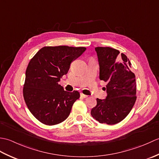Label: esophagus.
Masks as SVG:
<instances>
[{
    "label": "esophagus",
    "mask_w": 159,
    "mask_h": 159,
    "mask_svg": "<svg viewBox=\"0 0 159 159\" xmlns=\"http://www.w3.org/2000/svg\"><path fill=\"white\" fill-rule=\"evenodd\" d=\"M80 96H81L82 98H86L88 96H87V95H85V94H83V93H80Z\"/></svg>",
    "instance_id": "34e87169"
}]
</instances>
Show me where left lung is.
I'll return each mask as SVG.
<instances>
[{"instance_id":"1","label":"left lung","mask_w":159,"mask_h":159,"mask_svg":"<svg viewBox=\"0 0 159 159\" xmlns=\"http://www.w3.org/2000/svg\"><path fill=\"white\" fill-rule=\"evenodd\" d=\"M100 79L107 83L106 99L97 98L91 115L100 123L120 122L133 109L137 99L135 75L124 54L110 47H96Z\"/></svg>"}]
</instances>
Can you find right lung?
I'll return each instance as SVG.
<instances>
[{"label":"right lung","instance_id":"right-lung-1","mask_svg":"<svg viewBox=\"0 0 159 159\" xmlns=\"http://www.w3.org/2000/svg\"><path fill=\"white\" fill-rule=\"evenodd\" d=\"M85 50V47L45 46L30 61L23 96L30 112L40 122L52 126L69 116L80 93L64 91L59 82L68 72L71 63Z\"/></svg>","mask_w":159,"mask_h":159}]
</instances>
